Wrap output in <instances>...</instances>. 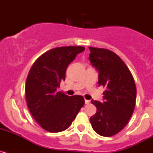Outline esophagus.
<instances>
[{"label":"esophagus","instance_id":"34e87169","mask_svg":"<svg viewBox=\"0 0 153 153\" xmlns=\"http://www.w3.org/2000/svg\"><path fill=\"white\" fill-rule=\"evenodd\" d=\"M90 102V100H85V103L86 104H89Z\"/></svg>","mask_w":153,"mask_h":153}]
</instances>
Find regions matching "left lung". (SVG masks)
I'll return each mask as SVG.
<instances>
[{
  "instance_id": "obj_1",
  "label": "left lung",
  "mask_w": 153,
  "mask_h": 153,
  "mask_svg": "<svg viewBox=\"0 0 153 153\" xmlns=\"http://www.w3.org/2000/svg\"><path fill=\"white\" fill-rule=\"evenodd\" d=\"M90 61L99 72V86L106 87L102 102L92 100L97 113L90 120L102 136H113L129 123L136 106V87L132 74L123 60L113 51L89 47Z\"/></svg>"
}]
</instances>
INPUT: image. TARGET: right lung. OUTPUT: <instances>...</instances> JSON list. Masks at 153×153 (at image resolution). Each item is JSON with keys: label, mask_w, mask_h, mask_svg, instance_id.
I'll list each match as a JSON object with an SVG mask.
<instances>
[{"label": "right lung", "mask_w": 153, "mask_h": 153, "mask_svg": "<svg viewBox=\"0 0 153 153\" xmlns=\"http://www.w3.org/2000/svg\"><path fill=\"white\" fill-rule=\"evenodd\" d=\"M84 50L76 46L53 48L42 54L30 70L25 85L28 109L36 122L48 132L67 129L84 106L82 96L69 97L56 92L65 80L68 65Z\"/></svg>", "instance_id": "add662e5"}]
</instances>
